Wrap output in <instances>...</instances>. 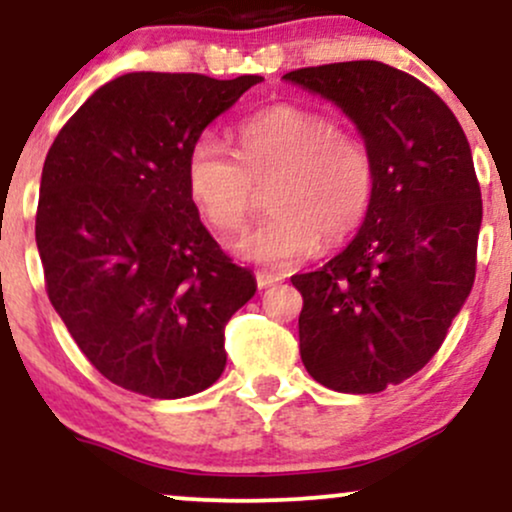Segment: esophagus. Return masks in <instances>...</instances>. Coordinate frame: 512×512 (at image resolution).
Masks as SVG:
<instances>
[{"mask_svg":"<svg viewBox=\"0 0 512 512\" xmlns=\"http://www.w3.org/2000/svg\"><path fill=\"white\" fill-rule=\"evenodd\" d=\"M255 279H257V286H260V289H269V286L279 284L281 276H276V274H267V272H257V274H255Z\"/></svg>","mask_w":512,"mask_h":512,"instance_id":"esophagus-1","label":"esophagus"}]
</instances>
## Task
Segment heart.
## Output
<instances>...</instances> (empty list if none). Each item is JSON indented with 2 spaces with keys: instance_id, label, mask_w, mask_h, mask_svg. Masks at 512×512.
Wrapping results in <instances>:
<instances>
[{
  "instance_id": "b5f03b06",
  "label": "heart",
  "mask_w": 512,
  "mask_h": 512,
  "mask_svg": "<svg viewBox=\"0 0 512 512\" xmlns=\"http://www.w3.org/2000/svg\"><path fill=\"white\" fill-rule=\"evenodd\" d=\"M238 158L214 134H199L185 161L187 195L216 231H238L267 187L272 214L233 248L264 267L303 260L317 240L337 243L368 214L375 168L368 146L327 115L276 105L236 129Z\"/></svg>"
}]
</instances>
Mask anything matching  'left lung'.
Segmentation results:
<instances>
[{"label": "left lung", "instance_id": "1", "mask_svg": "<svg viewBox=\"0 0 512 512\" xmlns=\"http://www.w3.org/2000/svg\"><path fill=\"white\" fill-rule=\"evenodd\" d=\"M356 122L375 190L356 238L301 291L303 366L349 395L383 392L436 356L477 274L481 190L460 122L419 79L358 60L289 72Z\"/></svg>", "mask_w": 512, "mask_h": 512}]
</instances>
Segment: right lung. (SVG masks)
Returning <instances> with one entry per match:
<instances>
[{"label": "right lung", "mask_w": 512, "mask_h": 512, "mask_svg": "<svg viewBox=\"0 0 512 512\" xmlns=\"http://www.w3.org/2000/svg\"><path fill=\"white\" fill-rule=\"evenodd\" d=\"M260 81L117 76L50 146L35 214L45 289L88 361L129 392L190 397L226 368L223 330L257 284L199 221L185 161Z\"/></svg>", "instance_id": "right-lung-1"}]
</instances>
